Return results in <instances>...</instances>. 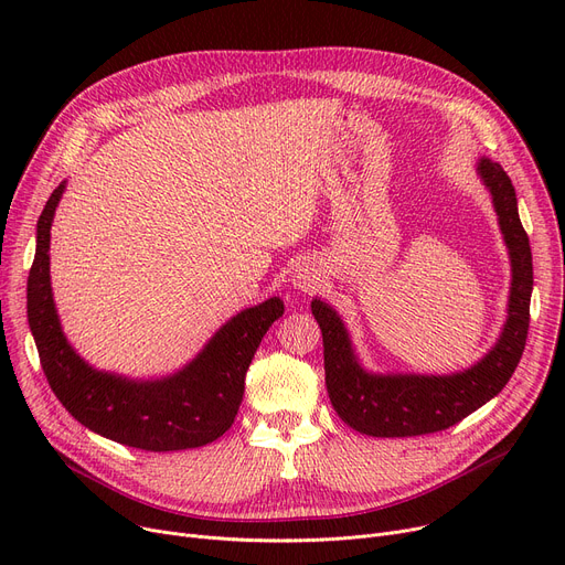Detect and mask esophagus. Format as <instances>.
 I'll return each mask as SVG.
<instances>
[{
  "label": "esophagus",
  "instance_id": "34e87169",
  "mask_svg": "<svg viewBox=\"0 0 565 565\" xmlns=\"http://www.w3.org/2000/svg\"><path fill=\"white\" fill-rule=\"evenodd\" d=\"M290 281H292L295 288H302V290H305V288H313V286L318 284V277H316L313 273L305 270V267H302V270H295V273H292V279H290Z\"/></svg>",
  "mask_w": 565,
  "mask_h": 565
}]
</instances>
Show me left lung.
<instances>
[{
    "label": "left lung",
    "mask_w": 565,
    "mask_h": 565,
    "mask_svg": "<svg viewBox=\"0 0 565 565\" xmlns=\"http://www.w3.org/2000/svg\"><path fill=\"white\" fill-rule=\"evenodd\" d=\"M477 173L492 196L511 258L509 316L497 343L477 364L449 375L371 373L354 354L341 316L320 298L311 302L322 332L324 384L332 407L354 430L371 437H412L456 426L507 387L520 364L533 290L529 235L518 215L515 188L501 164L483 156Z\"/></svg>",
    "instance_id": "8db88e82"
}]
</instances>
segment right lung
Listing matches in <instances>:
<instances>
[{
	"mask_svg": "<svg viewBox=\"0 0 565 565\" xmlns=\"http://www.w3.org/2000/svg\"><path fill=\"white\" fill-rule=\"evenodd\" d=\"M64 190L66 181L50 194L39 217L36 256L26 279L29 328L54 396L82 426L126 447L181 451L215 441L235 419L254 352L281 318L284 302L270 298L243 309L171 375L132 380L94 369L68 343L52 298L50 228Z\"/></svg>",
	"mask_w": 565,
	"mask_h": 565,
	"instance_id": "obj_1",
	"label": "right lung"
}]
</instances>
